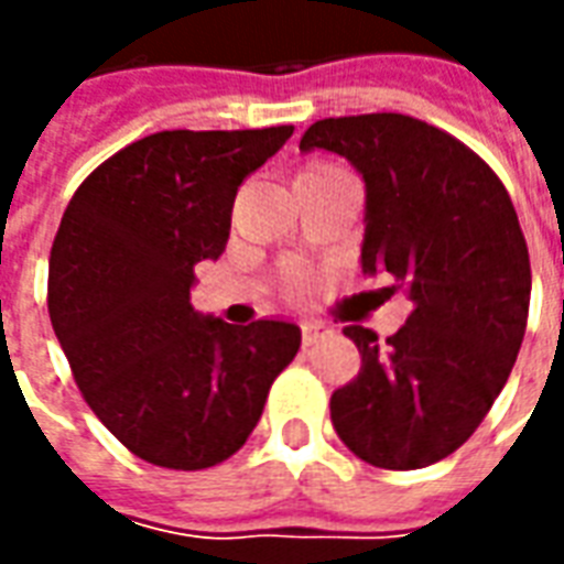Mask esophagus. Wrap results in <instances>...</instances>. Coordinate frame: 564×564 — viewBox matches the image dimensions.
Wrapping results in <instances>:
<instances>
[{"label":"esophagus","mask_w":564,"mask_h":564,"mask_svg":"<svg viewBox=\"0 0 564 564\" xmlns=\"http://www.w3.org/2000/svg\"><path fill=\"white\" fill-rule=\"evenodd\" d=\"M323 323H302V341L305 344H314L317 338H323Z\"/></svg>","instance_id":"1"}]
</instances>
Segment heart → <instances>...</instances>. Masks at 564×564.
Segmentation results:
<instances>
[{
    "instance_id": "obj_1",
    "label": "heart",
    "mask_w": 564,
    "mask_h": 564,
    "mask_svg": "<svg viewBox=\"0 0 564 564\" xmlns=\"http://www.w3.org/2000/svg\"><path fill=\"white\" fill-rule=\"evenodd\" d=\"M314 169H326V165H314ZM314 169H307V172H314Z\"/></svg>"
}]
</instances>
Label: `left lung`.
<instances>
[{"label":"left lung","instance_id":"1","mask_svg":"<svg viewBox=\"0 0 564 564\" xmlns=\"http://www.w3.org/2000/svg\"><path fill=\"white\" fill-rule=\"evenodd\" d=\"M299 150L362 174V271H390L414 305L387 341L344 329L362 368L332 392V425L368 465L425 468L471 437L520 354L532 269L513 202L474 150L408 115L317 120Z\"/></svg>","mask_w":564,"mask_h":564}]
</instances>
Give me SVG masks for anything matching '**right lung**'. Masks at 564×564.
I'll use <instances>...</instances> for the list:
<instances>
[{
	"label": "right lung",
	"instance_id": "add662e5",
	"mask_svg": "<svg viewBox=\"0 0 564 564\" xmlns=\"http://www.w3.org/2000/svg\"><path fill=\"white\" fill-rule=\"evenodd\" d=\"M293 127L153 132L105 160L51 247L47 311L75 383L139 459L198 471L257 429L302 329L198 314L189 286L232 229L235 193Z\"/></svg>",
	"mask_w": 564,
	"mask_h": 564
}]
</instances>
